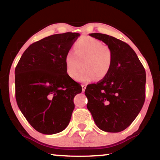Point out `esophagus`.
Listing matches in <instances>:
<instances>
[{
  "mask_svg": "<svg viewBox=\"0 0 160 160\" xmlns=\"http://www.w3.org/2000/svg\"><path fill=\"white\" fill-rule=\"evenodd\" d=\"M86 85H85V84H84V85H82V92H85V89H86Z\"/></svg>",
  "mask_w": 160,
  "mask_h": 160,
  "instance_id": "esophagus-1",
  "label": "esophagus"
}]
</instances>
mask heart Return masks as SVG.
<instances>
[{
  "label": "heart",
  "instance_id": "b5f03b06",
  "mask_svg": "<svg viewBox=\"0 0 160 160\" xmlns=\"http://www.w3.org/2000/svg\"><path fill=\"white\" fill-rule=\"evenodd\" d=\"M73 51L65 56L67 74L73 78L82 67L84 68L75 77L81 82H88L97 79L102 80L109 74L113 63L110 48L99 40L92 37H84L75 43Z\"/></svg>",
  "mask_w": 160,
  "mask_h": 160
}]
</instances>
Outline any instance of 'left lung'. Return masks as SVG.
Returning <instances> with one entry per match:
<instances>
[{"instance_id":"obj_1","label":"left lung","mask_w":160,"mask_h":160,"mask_svg":"<svg viewBox=\"0 0 160 160\" xmlns=\"http://www.w3.org/2000/svg\"><path fill=\"white\" fill-rule=\"evenodd\" d=\"M90 36L108 46L113 63L106 78L87 86V107L99 129L121 132L131 125L144 104L145 70L128 44L107 34L92 33Z\"/></svg>"}]
</instances>
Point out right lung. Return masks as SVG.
I'll use <instances>...</instances> for the list:
<instances>
[{"mask_svg": "<svg viewBox=\"0 0 160 160\" xmlns=\"http://www.w3.org/2000/svg\"><path fill=\"white\" fill-rule=\"evenodd\" d=\"M79 33L45 37L27 48L15 68V98L19 109L38 132L63 131L71 118L73 99L82 87L67 74L65 56Z\"/></svg>", "mask_w": 160, "mask_h": 160, "instance_id": "obj_1", "label": "right lung"}]
</instances>
